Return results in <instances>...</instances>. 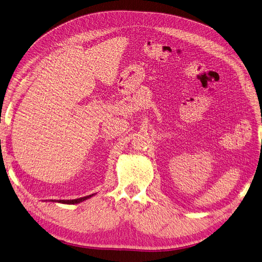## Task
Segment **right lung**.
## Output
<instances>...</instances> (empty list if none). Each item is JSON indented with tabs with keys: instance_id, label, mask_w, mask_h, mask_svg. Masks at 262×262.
Masks as SVG:
<instances>
[{
	"instance_id": "obj_1",
	"label": "right lung",
	"mask_w": 262,
	"mask_h": 262,
	"mask_svg": "<svg viewBox=\"0 0 262 262\" xmlns=\"http://www.w3.org/2000/svg\"><path fill=\"white\" fill-rule=\"evenodd\" d=\"M92 195H89V196H84V197H81V198H78V199H70V201H53L52 202H58V203H61V204H78V203H81L83 201H85V199L90 198Z\"/></svg>"
}]
</instances>
